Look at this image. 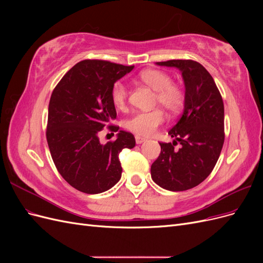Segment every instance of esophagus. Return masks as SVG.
I'll use <instances>...</instances> for the list:
<instances>
[{
  "label": "esophagus",
  "instance_id": "esophagus-1",
  "mask_svg": "<svg viewBox=\"0 0 263 263\" xmlns=\"http://www.w3.org/2000/svg\"><path fill=\"white\" fill-rule=\"evenodd\" d=\"M135 139H136L137 145H140V144H142V142L146 141V139L144 137H140V136H136V137H135Z\"/></svg>",
  "mask_w": 263,
  "mask_h": 263
}]
</instances>
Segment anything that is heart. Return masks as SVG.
Returning a JSON list of instances; mask_svg holds the SVG:
<instances>
[{
  "instance_id": "1",
  "label": "heart",
  "mask_w": 263,
  "mask_h": 263,
  "mask_svg": "<svg viewBox=\"0 0 263 263\" xmlns=\"http://www.w3.org/2000/svg\"><path fill=\"white\" fill-rule=\"evenodd\" d=\"M140 81L156 92V102L169 113H177L184 102V94L180 87L172 83V78L160 70H146L139 76ZM127 92L122 82H116L112 89V101L115 107L122 109L126 106ZM164 121V115L160 109L149 112H137L125 121L127 129L139 135L150 136Z\"/></svg>"
}]
</instances>
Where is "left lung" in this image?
Segmentation results:
<instances>
[{"label": "left lung", "instance_id": "1", "mask_svg": "<svg viewBox=\"0 0 263 263\" xmlns=\"http://www.w3.org/2000/svg\"><path fill=\"white\" fill-rule=\"evenodd\" d=\"M177 68L185 86L184 108L169 130L174 138L160 142L161 153L151 165V178L168 191H185L202 183L216 164L224 145V103L214 79L201 63L193 60L156 62ZM179 141L181 148L174 149Z\"/></svg>", "mask_w": 263, "mask_h": 263}]
</instances>
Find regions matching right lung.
<instances>
[{"label": "right lung", "instance_id": "right-lung-1", "mask_svg": "<svg viewBox=\"0 0 263 263\" xmlns=\"http://www.w3.org/2000/svg\"><path fill=\"white\" fill-rule=\"evenodd\" d=\"M133 69L83 60L63 76L51 94L46 133L51 158L61 177L83 193L99 194L113 187L122 177L118 154L136 145L133 134L124 130L104 145L99 138L116 118L113 86ZM108 128L118 130L116 126Z\"/></svg>", "mask_w": 263, "mask_h": 263}]
</instances>
